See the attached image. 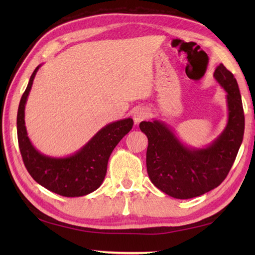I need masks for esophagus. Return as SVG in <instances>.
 I'll return each instance as SVG.
<instances>
[{
  "mask_svg": "<svg viewBox=\"0 0 255 255\" xmlns=\"http://www.w3.org/2000/svg\"><path fill=\"white\" fill-rule=\"evenodd\" d=\"M148 116H149L148 111L145 110L144 107H139V108H137V110H134V112H133V122H134V124L138 125L140 122L147 119Z\"/></svg>",
  "mask_w": 255,
  "mask_h": 255,
  "instance_id": "esophagus-1",
  "label": "esophagus"
}]
</instances>
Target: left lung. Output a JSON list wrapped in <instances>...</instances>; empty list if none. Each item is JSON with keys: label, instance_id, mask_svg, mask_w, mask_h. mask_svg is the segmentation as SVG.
<instances>
[{"label": "left lung", "instance_id": "8db88e82", "mask_svg": "<svg viewBox=\"0 0 255 255\" xmlns=\"http://www.w3.org/2000/svg\"><path fill=\"white\" fill-rule=\"evenodd\" d=\"M214 77L227 92L228 123L208 147H186L171 128L159 121L139 125L148 137L150 180L160 191L174 198H193L219 186L228 175L242 143L245 113L237 80L223 63L216 68Z\"/></svg>", "mask_w": 255, "mask_h": 255}]
</instances>
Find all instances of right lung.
Wrapping results in <instances>:
<instances>
[{
    "instance_id": "1",
    "label": "right lung",
    "mask_w": 255,
    "mask_h": 255,
    "mask_svg": "<svg viewBox=\"0 0 255 255\" xmlns=\"http://www.w3.org/2000/svg\"><path fill=\"white\" fill-rule=\"evenodd\" d=\"M39 67L32 72L18 106L17 138L21 158L31 177L41 186L61 196H84L101 186L111 153L124 136L130 131L133 121L126 118L108 124L83 148L67 158H51L40 153L27 136L24 119L27 97Z\"/></svg>"
}]
</instances>
